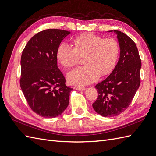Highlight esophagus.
Instances as JSON below:
<instances>
[{"instance_id": "esophagus-1", "label": "esophagus", "mask_w": 156, "mask_h": 156, "mask_svg": "<svg viewBox=\"0 0 156 156\" xmlns=\"http://www.w3.org/2000/svg\"><path fill=\"white\" fill-rule=\"evenodd\" d=\"M74 88L75 90H79V91H83L86 89L84 87H74Z\"/></svg>"}]
</instances>
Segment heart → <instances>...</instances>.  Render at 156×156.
<instances>
[{"label":"heart","instance_id":"1","mask_svg":"<svg viewBox=\"0 0 156 156\" xmlns=\"http://www.w3.org/2000/svg\"><path fill=\"white\" fill-rule=\"evenodd\" d=\"M73 44L75 48L63 43L57 50L58 61L66 68L74 66L78 64L81 56H84L85 66L77 67L67 73L70 84L87 85L96 81L100 75L105 76L114 69L120 53L119 44L115 39H103L92 33H86L75 37Z\"/></svg>","mask_w":156,"mask_h":156}]
</instances>
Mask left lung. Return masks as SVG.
<instances>
[{"label": "left lung", "instance_id": "obj_1", "mask_svg": "<svg viewBox=\"0 0 156 156\" xmlns=\"http://www.w3.org/2000/svg\"><path fill=\"white\" fill-rule=\"evenodd\" d=\"M114 32L120 45V58L109 76L96 85L98 97L92 104L94 111L104 117L126 111L140 84L141 60L135 42L124 32Z\"/></svg>", "mask_w": 156, "mask_h": 156}]
</instances>
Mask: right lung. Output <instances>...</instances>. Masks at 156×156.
Segmentation results:
<instances>
[{
  "instance_id": "1",
  "label": "right lung",
  "mask_w": 156,
  "mask_h": 156,
  "mask_svg": "<svg viewBox=\"0 0 156 156\" xmlns=\"http://www.w3.org/2000/svg\"><path fill=\"white\" fill-rule=\"evenodd\" d=\"M70 32L47 29L28 41L21 58L20 86L31 109L44 118L60 115L69 104L73 88L57 66V50Z\"/></svg>"
}]
</instances>
